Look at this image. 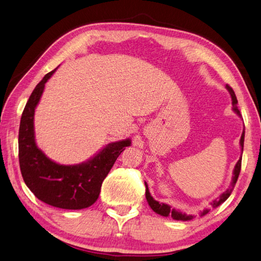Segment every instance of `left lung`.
Returning <instances> with one entry per match:
<instances>
[{
  "mask_svg": "<svg viewBox=\"0 0 261 261\" xmlns=\"http://www.w3.org/2000/svg\"><path fill=\"white\" fill-rule=\"evenodd\" d=\"M225 88L228 89V91L230 92V95H231V99H232V109H233V112H234L237 115H238L239 117H241V114H240V112H239V109H238V107H237V103H238V100H237V97H236V94H234L233 89L231 88V87H230L229 85L225 86ZM244 142H245V129H244V132H242V135H241V138H240L241 150H244ZM241 159H242V156L239 159V161L237 162V164H236V166H234L233 176H232V182H231L230 187H229L227 190H225L224 192H223L221 195H220L218 199L213 200V201L211 202L212 207H217V206H219L220 204H222L223 202L229 198L231 192H232V190H233L234 185H236V183H237V179H238V176H239V174H240V170H241ZM145 187H146V192H145L146 200H147V202H148L149 206L152 207V210H153L154 212H156L158 214H161V216H163V217H172L174 220H181V221H188V220L193 219V216H191V214H189V216H188V214L179 212V211H177V210H175V209H171L170 205H167V204H165V203H160L159 201L154 200L153 196L150 195V193H149V191H148V188H147V184H146V183H145ZM207 212H209V210L205 209L203 212H201V216H204V214H206Z\"/></svg>",
  "mask_w": 261,
  "mask_h": 261,
  "instance_id": "left-lung-1",
  "label": "left lung"
}]
</instances>
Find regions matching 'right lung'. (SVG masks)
I'll list each match as a JSON object with an SVG mask.
<instances>
[{
    "label": "right lung",
    "mask_w": 261,
    "mask_h": 261,
    "mask_svg": "<svg viewBox=\"0 0 261 261\" xmlns=\"http://www.w3.org/2000/svg\"><path fill=\"white\" fill-rule=\"evenodd\" d=\"M45 74L29 98L19 129V162L22 177L31 192L49 205L67 210H82L92 205L100 193L103 179L130 140L114 142L87 162L62 165L51 161L37 146L34 137V111L44 85L55 73Z\"/></svg>",
    "instance_id": "add662e5"
}]
</instances>
